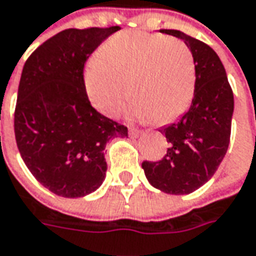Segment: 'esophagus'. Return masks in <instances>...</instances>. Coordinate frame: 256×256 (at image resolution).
<instances>
[{"label": "esophagus", "instance_id": "esophagus-1", "mask_svg": "<svg viewBox=\"0 0 256 256\" xmlns=\"http://www.w3.org/2000/svg\"><path fill=\"white\" fill-rule=\"evenodd\" d=\"M140 134H141V131L136 130V128H131V130H130V135H131V136H138Z\"/></svg>", "mask_w": 256, "mask_h": 256}]
</instances>
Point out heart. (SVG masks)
<instances>
[{"mask_svg":"<svg viewBox=\"0 0 256 256\" xmlns=\"http://www.w3.org/2000/svg\"><path fill=\"white\" fill-rule=\"evenodd\" d=\"M194 84V60L186 43L142 32L110 37L84 70L86 94L100 114L116 116L130 94L128 115L156 124L172 122L184 112Z\"/></svg>","mask_w":256,"mask_h":256,"instance_id":"obj_1","label":"heart"}]
</instances>
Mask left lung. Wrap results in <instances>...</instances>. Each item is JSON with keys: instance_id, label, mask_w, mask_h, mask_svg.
<instances>
[{"instance_id": "1", "label": "left lung", "mask_w": 256, "mask_h": 256, "mask_svg": "<svg viewBox=\"0 0 256 256\" xmlns=\"http://www.w3.org/2000/svg\"><path fill=\"white\" fill-rule=\"evenodd\" d=\"M190 48L196 84L183 116L160 128L168 148L162 160L144 161L150 184L168 194H188L209 182L224 160L230 140L234 94L224 64L210 46L178 30H160Z\"/></svg>"}]
</instances>
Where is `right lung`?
Here are the masks:
<instances>
[{
  "mask_svg": "<svg viewBox=\"0 0 256 256\" xmlns=\"http://www.w3.org/2000/svg\"><path fill=\"white\" fill-rule=\"evenodd\" d=\"M120 27L69 28L27 58L20 79L14 132L21 158L40 184L62 198H84L106 176L105 147L128 128L100 115L86 95L84 68Z\"/></svg>",
  "mask_w": 256,
  "mask_h": 256,
  "instance_id": "1",
  "label": "right lung"
}]
</instances>
